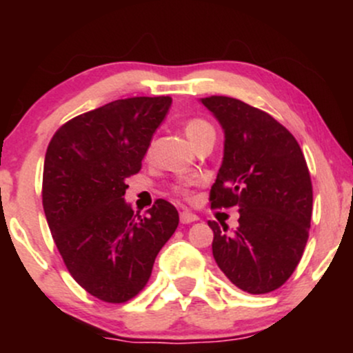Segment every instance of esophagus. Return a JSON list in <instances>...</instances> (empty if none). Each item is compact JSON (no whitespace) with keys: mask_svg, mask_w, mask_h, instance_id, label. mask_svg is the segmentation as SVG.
<instances>
[{"mask_svg":"<svg viewBox=\"0 0 353 353\" xmlns=\"http://www.w3.org/2000/svg\"><path fill=\"white\" fill-rule=\"evenodd\" d=\"M199 221V217L196 216V214L189 212V210H182L181 212V222L182 224H190V222H196Z\"/></svg>","mask_w":353,"mask_h":353,"instance_id":"34e87169","label":"esophagus"}]
</instances>
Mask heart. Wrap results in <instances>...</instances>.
<instances>
[{
  "mask_svg": "<svg viewBox=\"0 0 353 353\" xmlns=\"http://www.w3.org/2000/svg\"><path fill=\"white\" fill-rule=\"evenodd\" d=\"M208 128H210V125L205 123V121L192 119V121H189L188 124H185L184 132H185V136H188L189 141H190V139H192V137H196L197 134H199V132H202V131H204V129H208ZM177 190H179V192H185V190L182 189V188H177Z\"/></svg>",
  "mask_w": 353,
  "mask_h": 353,
  "instance_id": "heart-1",
  "label": "heart"
}]
</instances>
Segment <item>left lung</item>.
<instances>
[{"instance_id": "8db88e82", "label": "left lung", "mask_w": 353, "mask_h": 353, "mask_svg": "<svg viewBox=\"0 0 353 353\" xmlns=\"http://www.w3.org/2000/svg\"><path fill=\"white\" fill-rule=\"evenodd\" d=\"M224 131L212 208H239V228L209 221L212 255L249 294L279 289L301 262L312 217V182L295 137L261 109L228 96L199 99Z\"/></svg>"}]
</instances>
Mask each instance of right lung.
I'll list each match as a JSON object with an SVG mask.
<instances>
[{"instance_id": "right-lung-1", "label": "right lung", "mask_w": 353, "mask_h": 353, "mask_svg": "<svg viewBox=\"0 0 353 353\" xmlns=\"http://www.w3.org/2000/svg\"><path fill=\"white\" fill-rule=\"evenodd\" d=\"M172 99L129 98L76 116L52 136L44 157L43 208L64 264L104 302L136 297L179 224L171 202L139 216L124 201Z\"/></svg>"}]
</instances>
